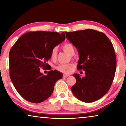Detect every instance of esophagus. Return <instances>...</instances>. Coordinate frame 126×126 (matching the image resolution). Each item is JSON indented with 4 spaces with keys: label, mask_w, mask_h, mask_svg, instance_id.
Returning <instances> with one entry per match:
<instances>
[{
    "label": "esophagus",
    "mask_w": 126,
    "mask_h": 126,
    "mask_svg": "<svg viewBox=\"0 0 126 126\" xmlns=\"http://www.w3.org/2000/svg\"><path fill=\"white\" fill-rule=\"evenodd\" d=\"M69 76V75H66V74H64V75H63V78H66V77H68Z\"/></svg>",
    "instance_id": "34e87169"
}]
</instances>
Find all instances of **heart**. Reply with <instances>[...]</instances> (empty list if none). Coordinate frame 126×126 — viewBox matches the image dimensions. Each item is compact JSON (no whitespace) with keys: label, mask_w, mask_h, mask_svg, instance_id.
Segmentation results:
<instances>
[{"label":"heart","mask_w":126,"mask_h":126,"mask_svg":"<svg viewBox=\"0 0 126 126\" xmlns=\"http://www.w3.org/2000/svg\"><path fill=\"white\" fill-rule=\"evenodd\" d=\"M63 50L68 53L70 56H73L75 53V48H74L73 45L70 43H66L63 44L62 46ZM50 57L52 60H55L57 58V49L54 48L51 51ZM58 71L62 72L63 73H69L71 72L72 70V65L71 63H63L60 64L56 68Z\"/></svg>","instance_id":"obj_1"}]
</instances>
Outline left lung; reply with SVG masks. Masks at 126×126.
Returning a JSON list of instances; mask_svg holds the SVG:
<instances>
[{"mask_svg": "<svg viewBox=\"0 0 126 126\" xmlns=\"http://www.w3.org/2000/svg\"><path fill=\"white\" fill-rule=\"evenodd\" d=\"M65 34L78 51L77 69L85 72V77L73 75L76 82L72 92L83 102L97 100L107 94L114 79L116 59L112 44L106 34L92 29Z\"/></svg>", "mask_w": 126, "mask_h": 126, "instance_id": "obj_1", "label": "left lung"}]
</instances>
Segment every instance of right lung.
<instances>
[{
  "mask_svg": "<svg viewBox=\"0 0 126 126\" xmlns=\"http://www.w3.org/2000/svg\"><path fill=\"white\" fill-rule=\"evenodd\" d=\"M65 39L63 32H30L22 35L11 47L10 79L27 101L39 103L45 100L52 94L57 81L62 79L63 74L57 70H50L45 76L40 68H49L46 62L51 58V50Z\"/></svg>",
  "mask_w": 126,
  "mask_h": 126,
  "instance_id": "obj_1",
  "label": "right lung"
}]
</instances>
